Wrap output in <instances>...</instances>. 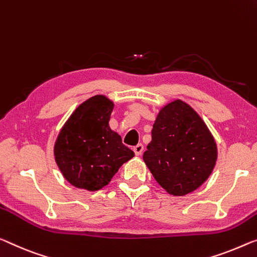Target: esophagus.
<instances>
[{
    "label": "esophagus",
    "instance_id": "1",
    "mask_svg": "<svg viewBox=\"0 0 257 257\" xmlns=\"http://www.w3.org/2000/svg\"><path fill=\"white\" fill-rule=\"evenodd\" d=\"M133 151L136 153V155H141L142 152H144V145L138 144L137 146H134L133 147Z\"/></svg>",
    "mask_w": 257,
    "mask_h": 257
}]
</instances>
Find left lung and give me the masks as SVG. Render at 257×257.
Instances as JSON below:
<instances>
[{"label": "left lung", "mask_w": 257, "mask_h": 257, "mask_svg": "<svg viewBox=\"0 0 257 257\" xmlns=\"http://www.w3.org/2000/svg\"><path fill=\"white\" fill-rule=\"evenodd\" d=\"M217 147L201 117L176 100L161 109L144 161L165 191L183 196L199 188L215 168Z\"/></svg>", "instance_id": "8db88e82"}]
</instances>
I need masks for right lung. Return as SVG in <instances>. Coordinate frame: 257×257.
<instances>
[{
  "label": "right lung",
  "mask_w": 257,
  "mask_h": 257,
  "mask_svg": "<svg viewBox=\"0 0 257 257\" xmlns=\"http://www.w3.org/2000/svg\"><path fill=\"white\" fill-rule=\"evenodd\" d=\"M113 103L103 95L74 110L55 144V160L64 178L78 188L97 191L110 183L134 153L109 126Z\"/></svg>",
  "instance_id": "1"
}]
</instances>
